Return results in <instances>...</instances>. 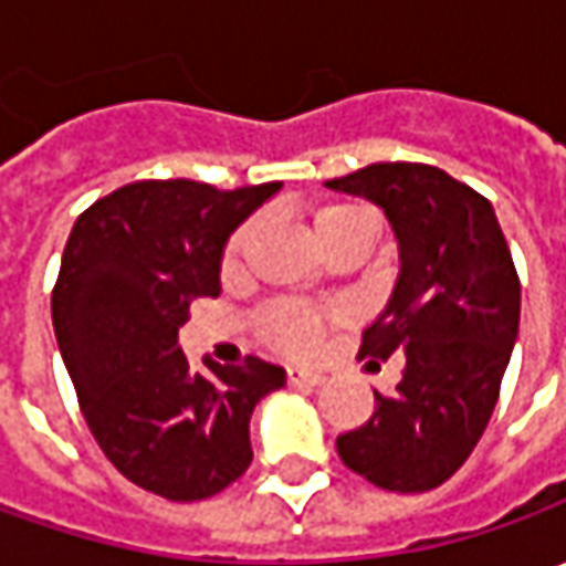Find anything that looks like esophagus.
<instances>
[{"label":"esophagus","mask_w":566,"mask_h":566,"mask_svg":"<svg viewBox=\"0 0 566 566\" xmlns=\"http://www.w3.org/2000/svg\"><path fill=\"white\" fill-rule=\"evenodd\" d=\"M286 380H290L293 387L315 390V387L324 384V375H321V371H308V368H290V371H286Z\"/></svg>","instance_id":"esophagus-1"}]
</instances>
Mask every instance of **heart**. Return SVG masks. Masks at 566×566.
Returning <instances> with one entry per match:
<instances>
[{"label": "heart", "instance_id": "b5f03b06", "mask_svg": "<svg viewBox=\"0 0 566 566\" xmlns=\"http://www.w3.org/2000/svg\"><path fill=\"white\" fill-rule=\"evenodd\" d=\"M359 213H365V210L356 205L324 207V210H317L315 232L321 235V232L339 227L343 220L359 217ZM251 232H254V223L242 227L235 235H232V242H229V249H227V264H232V261L239 258V251L245 249V242L251 239ZM264 337L271 339L276 349H283V353H308L317 339V317L312 315L308 308H302V305L280 302V305L268 308V315H264Z\"/></svg>", "mask_w": 566, "mask_h": 566}]
</instances>
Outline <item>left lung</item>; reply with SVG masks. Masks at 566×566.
<instances>
[{"instance_id": "1", "label": "left lung", "mask_w": 566, "mask_h": 566, "mask_svg": "<svg viewBox=\"0 0 566 566\" xmlns=\"http://www.w3.org/2000/svg\"><path fill=\"white\" fill-rule=\"evenodd\" d=\"M331 191L378 205L400 273L359 359H406L375 416L337 438L339 460L387 491H431L467 463L489 424L520 331V280L494 207L444 169L371 164Z\"/></svg>"}]
</instances>
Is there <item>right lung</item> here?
Instances as JSON below:
<instances>
[{"instance_id": "right-lung-1", "label": "right lung", "mask_w": 566, "mask_h": 566, "mask_svg": "<svg viewBox=\"0 0 566 566\" xmlns=\"http://www.w3.org/2000/svg\"><path fill=\"white\" fill-rule=\"evenodd\" d=\"M280 188L132 182L87 207L62 251L53 327L81 412L106 460L166 501L232 485L251 463L254 406L286 384L254 356L191 371L179 346L191 298L220 295L229 235Z\"/></svg>"}]
</instances>
